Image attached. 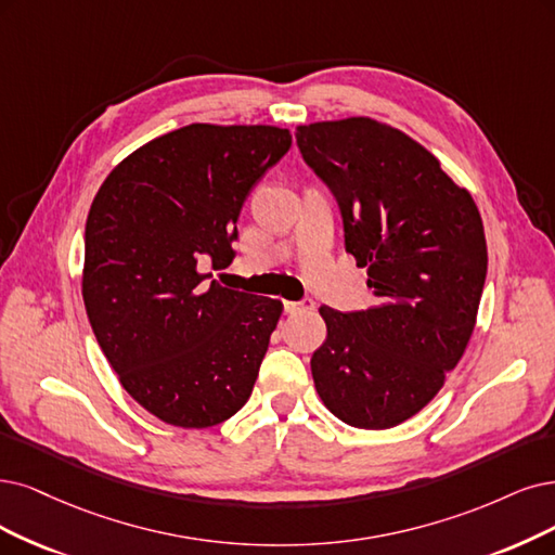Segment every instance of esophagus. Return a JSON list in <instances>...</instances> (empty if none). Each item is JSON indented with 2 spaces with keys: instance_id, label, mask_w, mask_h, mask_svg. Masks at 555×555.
I'll return each mask as SVG.
<instances>
[{
  "instance_id": "1",
  "label": "esophagus",
  "mask_w": 555,
  "mask_h": 555,
  "mask_svg": "<svg viewBox=\"0 0 555 555\" xmlns=\"http://www.w3.org/2000/svg\"><path fill=\"white\" fill-rule=\"evenodd\" d=\"M283 309L288 315H297V313H309L315 309V301L311 297H306L301 301H283Z\"/></svg>"
}]
</instances>
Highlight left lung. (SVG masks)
<instances>
[{
    "mask_svg": "<svg viewBox=\"0 0 555 555\" xmlns=\"http://www.w3.org/2000/svg\"><path fill=\"white\" fill-rule=\"evenodd\" d=\"M295 137L334 194L345 251L375 297L365 311L320 309L315 388L347 425H400L439 393L474 334L487 276L478 205L433 153L379 120H322Z\"/></svg>",
    "mask_w": 555,
    "mask_h": 555,
    "instance_id": "8db88e82",
    "label": "left lung"
}]
</instances>
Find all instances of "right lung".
<instances>
[{
  "instance_id": "obj_1",
  "label": "right lung",
  "mask_w": 555,
  "mask_h": 555,
  "mask_svg": "<svg viewBox=\"0 0 555 555\" xmlns=\"http://www.w3.org/2000/svg\"><path fill=\"white\" fill-rule=\"evenodd\" d=\"M274 126L192 122L122 159L85 231L81 297L122 388L159 421L201 429L249 400L283 304L217 281L233 260L242 203L291 151Z\"/></svg>"
}]
</instances>
